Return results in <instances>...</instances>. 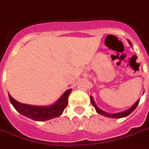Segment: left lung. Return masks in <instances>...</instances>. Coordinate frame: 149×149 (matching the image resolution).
<instances>
[{"label": "left lung", "mask_w": 149, "mask_h": 149, "mask_svg": "<svg viewBox=\"0 0 149 149\" xmlns=\"http://www.w3.org/2000/svg\"><path fill=\"white\" fill-rule=\"evenodd\" d=\"M129 44L130 45H132L131 43L129 42ZM90 100H91V102H92V104L93 105V107L96 109V110H97V112L99 113V114H100V115L102 116H108V117H111V118H122V117H125V116H128L130 113H132V112H133L135 109H136V108L137 107L138 104H139V101H140V100H138L136 103L132 105V106L130 108V109H128L125 110V111H124V112H118V113H113V114H110V113H108V112H104V111H103V110H101L100 109H99L98 107L97 106V104H95V101H94L93 98V97H90Z\"/></svg>", "instance_id": "1"}]
</instances>
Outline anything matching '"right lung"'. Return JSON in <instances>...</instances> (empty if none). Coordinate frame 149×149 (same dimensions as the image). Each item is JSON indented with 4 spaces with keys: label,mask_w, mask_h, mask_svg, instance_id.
Instances as JSON below:
<instances>
[{
    "label": "right lung",
    "mask_w": 149,
    "mask_h": 149,
    "mask_svg": "<svg viewBox=\"0 0 149 149\" xmlns=\"http://www.w3.org/2000/svg\"><path fill=\"white\" fill-rule=\"evenodd\" d=\"M71 91L72 89L66 91L55 103L49 106H35L20 103L17 100H14L9 93L8 97L13 106L21 114L34 120L45 121L61 115L68 105V97L71 93Z\"/></svg>",
    "instance_id": "add662e5"
}]
</instances>
